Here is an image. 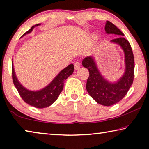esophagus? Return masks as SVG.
I'll return each instance as SVG.
<instances>
[{
    "label": "esophagus",
    "instance_id": "34e87169",
    "mask_svg": "<svg viewBox=\"0 0 149 149\" xmlns=\"http://www.w3.org/2000/svg\"><path fill=\"white\" fill-rule=\"evenodd\" d=\"M81 67V64L79 62H75L74 64V68L75 70H78Z\"/></svg>",
    "mask_w": 149,
    "mask_h": 149
}]
</instances>
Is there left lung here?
Wrapping results in <instances>:
<instances>
[{
  "label": "left lung",
  "mask_w": 149,
  "mask_h": 149,
  "mask_svg": "<svg viewBox=\"0 0 149 149\" xmlns=\"http://www.w3.org/2000/svg\"><path fill=\"white\" fill-rule=\"evenodd\" d=\"M104 29L108 34L122 35L111 40L110 42L119 45L124 52V74L117 82L111 83L100 74L93 57H85L83 60L82 65L89 72L86 85L88 93L97 103L108 107L119 102L127 94L134 78L135 62L132 47L129 41L123 37V33L109 21L106 23Z\"/></svg>",
  "instance_id": "1"
}]
</instances>
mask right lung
I'll list each match as a JSON object with an SVG mask.
<instances>
[{
  "label": "right lung",
  "instance_id": "obj_1",
  "mask_svg": "<svg viewBox=\"0 0 149 149\" xmlns=\"http://www.w3.org/2000/svg\"><path fill=\"white\" fill-rule=\"evenodd\" d=\"M40 24L32 26L31 28L25 33L23 35L31 33L35 27L38 26ZM74 69V64H71L68 65L56 75L50 84L42 89L36 91L27 89L20 84L15 74L13 64H12V79L20 97L24 100L25 102L35 108H43L49 107L56 101L64 87V81L73 74Z\"/></svg>",
  "mask_w": 149,
  "mask_h": 149
}]
</instances>
